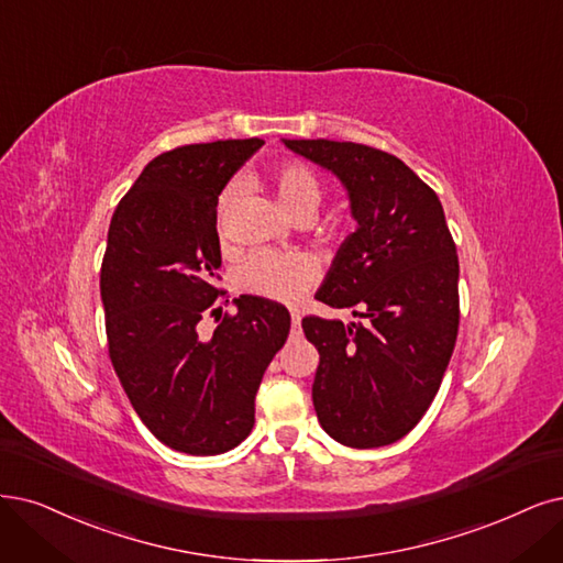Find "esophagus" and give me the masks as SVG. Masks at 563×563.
Here are the masks:
<instances>
[{
	"label": "esophagus",
	"instance_id": "obj_1",
	"mask_svg": "<svg viewBox=\"0 0 563 563\" xmlns=\"http://www.w3.org/2000/svg\"><path fill=\"white\" fill-rule=\"evenodd\" d=\"M292 331H295V334H299V331H301V316L299 313H292Z\"/></svg>",
	"mask_w": 563,
	"mask_h": 563
}]
</instances>
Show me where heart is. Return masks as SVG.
<instances>
[{"mask_svg":"<svg viewBox=\"0 0 563 563\" xmlns=\"http://www.w3.org/2000/svg\"><path fill=\"white\" fill-rule=\"evenodd\" d=\"M274 190L280 211L289 218L316 216L322 203L324 187L320 178L297 162L280 164L274 174ZM232 192H224L218 211V232L222 234L227 206ZM316 278V262L301 253H276L257 250L247 255L236 268V285L245 295L271 301H297Z\"/></svg>","mask_w":563,"mask_h":563,"instance_id":"heart-1","label":"heart"}]
</instances>
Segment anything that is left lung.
Wrapping results in <instances>:
<instances>
[{"mask_svg": "<svg viewBox=\"0 0 563 563\" xmlns=\"http://www.w3.org/2000/svg\"><path fill=\"white\" fill-rule=\"evenodd\" d=\"M283 143L341 180L357 222L316 299L364 322H301L320 352L318 420L347 448L397 443L429 410L460 329V260L443 206L399 157L371 145Z\"/></svg>", "mask_w": 563, "mask_h": 563, "instance_id": "obj_1", "label": "left lung"}]
</instances>
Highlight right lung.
Masks as SVG:
<instances>
[{"label": "right lung", "mask_w": 563, "mask_h": 563, "mask_svg": "<svg viewBox=\"0 0 563 563\" xmlns=\"http://www.w3.org/2000/svg\"><path fill=\"white\" fill-rule=\"evenodd\" d=\"M262 139L180 145L157 155L115 208L101 262V303L120 385L141 422L172 450L211 456L255 424L262 376L289 334L283 303L216 299L218 197ZM208 312L219 327L201 340Z\"/></svg>", "instance_id": "1"}]
</instances>
